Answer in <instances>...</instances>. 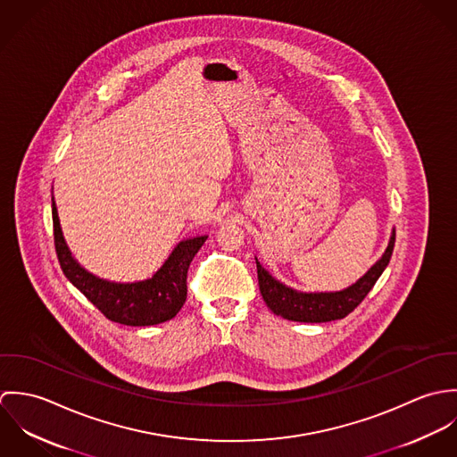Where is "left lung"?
<instances>
[{
	"label": "left lung",
	"instance_id": "left-lung-1",
	"mask_svg": "<svg viewBox=\"0 0 457 457\" xmlns=\"http://www.w3.org/2000/svg\"><path fill=\"white\" fill-rule=\"evenodd\" d=\"M395 241V230L392 228L389 245L384 255L375 262L364 276H361L355 283L343 290L336 292H301L285 283L278 281L269 274L257 261V274H259V287L262 297L267 308L287 320L294 322H306V324H322L330 320L345 319L352 313L368 292L373 288L377 279L382 276L386 267L389 265Z\"/></svg>",
	"mask_w": 457,
	"mask_h": 457
}]
</instances>
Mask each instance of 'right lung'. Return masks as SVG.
Returning a JSON list of instances; mask_svg holds the SVG:
<instances>
[{"instance_id":"1","label":"right lung","mask_w":457,"mask_h":457,"mask_svg":"<svg viewBox=\"0 0 457 457\" xmlns=\"http://www.w3.org/2000/svg\"><path fill=\"white\" fill-rule=\"evenodd\" d=\"M54 245L68 281L77 287L109 320L123 326H156L174 319L187 301V272L207 236H196L176 245L169 259L147 279L118 283L95 276L73 259L60 225L53 196Z\"/></svg>"}]
</instances>
